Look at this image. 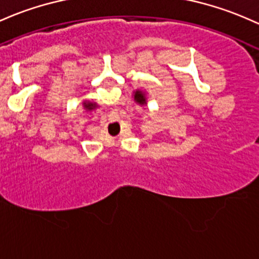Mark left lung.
<instances>
[{
    "label": "left lung",
    "instance_id": "1",
    "mask_svg": "<svg viewBox=\"0 0 259 259\" xmlns=\"http://www.w3.org/2000/svg\"><path fill=\"white\" fill-rule=\"evenodd\" d=\"M135 101L140 105H147V97L146 94L141 90H136L135 93Z\"/></svg>",
    "mask_w": 259,
    "mask_h": 259
}]
</instances>
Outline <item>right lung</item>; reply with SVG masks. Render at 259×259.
<instances>
[{
	"label": "right lung",
	"mask_w": 259,
	"mask_h": 259,
	"mask_svg": "<svg viewBox=\"0 0 259 259\" xmlns=\"http://www.w3.org/2000/svg\"><path fill=\"white\" fill-rule=\"evenodd\" d=\"M84 106H85L86 110L91 111V110H94V108H95V104H91V102H84Z\"/></svg>",
	"instance_id": "add662e5"
}]
</instances>
